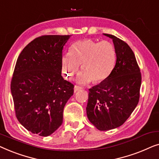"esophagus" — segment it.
<instances>
[{
	"mask_svg": "<svg viewBox=\"0 0 159 159\" xmlns=\"http://www.w3.org/2000/svg\"><path fill=\"white\" fill-rule=\"evenodd\" d=\"M82 88V87H80V86H79V85H75V88H74V90H75V93H76V92H77L78 90H81Z\"/></svg>",
	"mask_w": 159,
	"mask_h": 159,
	"instance_id": "obj_1",
	"label": "esophagus"
}]
</instances>
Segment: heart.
Listing matches in <instances>:
<instances>
[{
  "mask_svg": "<svg viewBox=\"0 0 159 159\" xmlns=\"http://www.w3.org/2000/svg\"><path fill=\"white\" fill-rule=\"evenodd\" d=\"M116 60L114 45L108 41H94L87 39L74 43L71 52L62 58V72L67 79H71L81 64L83 69L77 81L88 83L106 80L112 72Z\"/></svg>",
  "mask_w": 159,
  "mask_h": 159,
  "instance_id": "1",
  "label": "heart"
}]
</instances>
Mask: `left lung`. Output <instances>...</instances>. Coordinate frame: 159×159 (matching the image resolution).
I'll return each instance as SVG.
<instances>
[{"mask_svg":"<svg viewBox=\"0 0 159 159\" xmlns=\"http://www.w3.org/2000/svg\"><path fill=\"white\" fill-rule=\"evenodd\" d=\"M104 34L114 42L116 64L106 80L89 89L86 108L89 120L101 131L120 127L127 121L139 102L142 81L131 48L113 34Z\"/></svg>","mask_w":159,"mask_h":159,"instance_id":"1","label":"left lung"}]
</instances>
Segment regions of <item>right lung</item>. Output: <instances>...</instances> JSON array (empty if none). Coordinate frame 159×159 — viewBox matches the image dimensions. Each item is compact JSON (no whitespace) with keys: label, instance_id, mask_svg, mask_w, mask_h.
<instances>
[{"label":"right lung","instance_id":"add662e5","mask_svg":"<svg viewBox=\"0 0 159 159\" xmlns=\"http://www.w3.org/2000/svg\"><path fill=\"white\" fill-rule=\"evenodd\" d=\"M71 35H43L17 58L11 82L15 114L28 131L46 137L63 123L75 85L61 76L62 50Z\"/></svg>","mask_w":159,"mask_h":159}]
</instances>
